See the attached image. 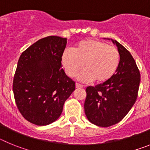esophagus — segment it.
Returning a JSON list of instances; mask_svg holds the SVG:
<instances>
[{"label":"esophagus","mask_w":150,"mask_h":150,"mask_svg":"<svg viewBox=\"0 0 150 150\" xmlns=\"http://www.w3.org/2000/svg\"><path fill=\"white\" fill-rule=\"evenodd\" d=\"M83 85L79 84V83H76V88H83Z\"/></svg>","instance_id":"esophagus-1"}]
</instances>
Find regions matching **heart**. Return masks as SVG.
<instances>
[{
  "label": "heart",
  "mask_w": 150,
  "mask_h": 150,
  "mask_svg": "<svg viewBox=\"0 0 150 150\" xmlns=\"http://www.w3.org/2000/svg\"><path fill=\"white\" fill-rule=\"evenodd\" d=\"M120 64V52L115 46L97 40L80 41L73 49L66 50L62 55V64L67 76L79 74L82 81L97 83L107 82L114 76Z\"/></svg>",
  "instance_id": "b5f03b06"
}]
</instances>
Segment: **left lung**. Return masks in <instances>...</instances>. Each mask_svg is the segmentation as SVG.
I'll list each match as a JSON object with an SVG mask.
<instances>
[{"label": "left lung", "instance_id": "left-lung-1", "mask_svg": "<svg viewBox=\"0 0 150 150\" xmlns=\"http://www.w3.org/2000/svg\"><path fill=\"white\" fill-rule=\"evenodd\" d=\"M120 64L115 75L106 83L87 87L85 113L90 122L110 127L120 122L137 100L140 74L128 50L116 40Z\"/></svg>", "mask_w": 150, "mask_h": 150}]
</instances>
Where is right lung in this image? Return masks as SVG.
Masks as SVG:
<instances>
[{"label": "right lung", "mask_w": 150, "mask_h": 150, "mask_svg": "<svg viewBox=\"0 0 150 150\" xmlns=\"http://www.w3.org/2000/svg\"><path fill=\"white\" fill-rule=\"evenodd\" d=\"M67 39L42 38L19 57L13 90L18 110L37 125L51 124L61 116L63 106L75 90V82L62 68Z\"/></svg>", "instance_id": "1"}]
</instances>
